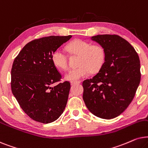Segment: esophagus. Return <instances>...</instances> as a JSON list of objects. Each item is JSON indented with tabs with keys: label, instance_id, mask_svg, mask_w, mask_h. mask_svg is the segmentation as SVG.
I'll return each instance as SVG.
<instances>
[{
	"label": "esophagus",
	"instance_id": "esophagus-1",
	"mask_svg": "<svg viewBox=\"0 0 148 148\" xmlns=\"http://www.w3.org/2000/svg\"><path fill=\"white\" fill-rule=\"evenodd\" d=\"M80 83V81H72L70 82L71 85H75V84H79Z\"/></svg>",
	"mask_w": 148,
	"mask_h": 148
}]
</instances>
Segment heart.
I'll use <instances>...</instances> for the list:
<instances>
[{"label": "heart", "mask_w": 148, "mask_h": 148, "mask_svg": "<svg viewBox=\"0 0 148 148\" xmlns=\"http://www.w3.org/2000/svg\"><path fill=\"white\" fill-rule=\"evenodd\" d=\"M67 49L72 54L79 56L76 68L71 69L65 74V79L69 81H78L89 74L90 71L97 72L101 68L105 59L104 49L99 45H92L82 40H75L70 42ZM52 62L61 70L68 68L67 56L64 51L56 49L52 55Z\"/></svg>", "instance_id": "heart-1"}]
</instances>
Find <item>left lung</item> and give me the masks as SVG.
<instances>
[{
    "instance_id": "1",
    "label": "left lung",
    "mask_w": 148,
    "mask_h": 148,
    "mask_svg": "<svg viewBox=\"0 0 148 148\" xmlns=\"http://www.w3.org/2000/svg\"><path fill=\"white\" fill-rule=\"evenodd\" d=\"M104 49L99 72L84 80L83 100L88 110L103 119L117 117L133 99L140 83V61L135 49L118 35L90 37Z\"/></svg>"
}]
</instances>
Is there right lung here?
I'll return each mask as SVG.
<instances>
[{
  "label": "right lung",
  "mask_w": 148,
  "mask_h": 148,
  "mask_svg": "<svg viewBox=\"0 0 148 148\" xmlns=\"http://www.w3.org/2000/svg\"><path fill=\"white\" fill-rule=\"evenodd\" d=\"M71 38L50 36L31 41L13 62L11 90L21 109L34 121L51 123L64 111L70 84L66 81L53 86L62 75L52 62V55Z\"/></svg>",
  "instance_id": "add662e5"
}]
</instances>
